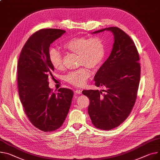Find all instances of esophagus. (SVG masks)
<instances>
[{"instance_id": "34e87169", "label": "esophagus", "mask_w": 160, "mask_h": 160, "mask_svg": "<svg viewBox=\"0 0 160 160\" xmlns=\"http://www.w3.org/2000/svg\"><path fill=\"white\" fill-rule=\"evenodd\" d=\"M74 92H75V93H76V94H81V93H82V91H81V90H76L75 91H74Z\"/></svg>"}]
</instances>
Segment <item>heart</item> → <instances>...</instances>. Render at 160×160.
<instances>
[{
  "label": "heart",
  "instance_id": "1",
  "mask_svg": "<svg viewBox=\"0 0 160 160\" xmlns=\"http://www.w3.org/2000/svg\"><path fill=\"white\" fill-rule=\"evenodd\" d=\"M62 46L67 52L78 55L79 65L85 66L69 72L65 77V80L76 87H82L90 76L91 73L88 67L96 69L102 65L106 53L104 43L99 37L90 38L79 36L68 40ZM48 58L56 70L63 68V56L60 52L55 48H51L48 52Z\"/></svg>",
  "mask_w": 160,
  "mask_h": 160
}]
</instances>
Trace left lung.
<instances>
[{"instance_id":"8db88e82","label":"left lung","mask_w":160,"mask_h":160,"mask_svg":"<svg viewBox=\"0 0 160 160\" xmlns=\"http://www.w3.org/2000/svg\"><path fill=\"white\" fill-rule=\"evenodd\" d=\"M111 31L114 43L109 56L94 76L95 86L105 90H83L90 103L88 113L97 128L109 130L120 126L134 105L140 79L138 52L133 41L118 28L94 31ZM104 93H102V92Z\"/></svg>"}]
</instances>
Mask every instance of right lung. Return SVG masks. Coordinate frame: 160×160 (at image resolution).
<instances>
[{
  "label": "right lung",
  "instance_id": "add662e5",
  "mask_svg": "<svg viewBox=\"0 0 160 160\" xmlns=\"http://www.w3.org/2000/svg\"><path fill=\"white\" fill-rule=\"evenodd\" d=\"M65 30L43 29L34 33L22 49L18 62L17 82L20 101L32 124L50 132L60 128L68 115L72 90L59 88L57 93L48 87L54 68L48 58L49 47Z\"/></svg>",
  "mask_w": 160,
  "mask_h": 160
}]
</instances>
